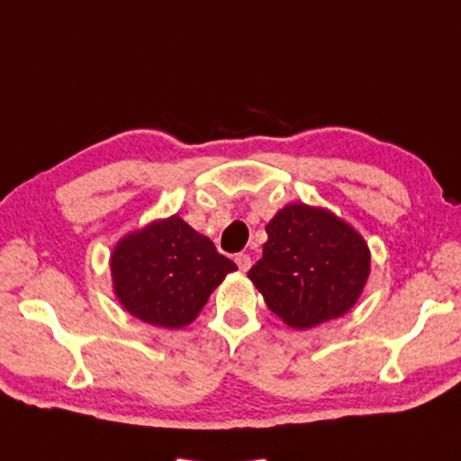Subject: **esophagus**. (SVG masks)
<instances>
[{
	"label": "esophagus",
	"mask_w": 461,
	"mask_h": 461,
	"mask_svg": "<svg viewBox=\"0 0 461 461\" xmlns=\"http://www.w3.org/2000/svg\"><path fill=\"white\" fill-rule=\"evenodd\" d=\"M235 263H238V267H240V271H249V267H251V257L248 255V253H238L235 255Z\"/></svg>",
	"instance_id": "1"
}]
</instances>
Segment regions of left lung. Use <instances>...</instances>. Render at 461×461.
Wrapping results in <instances>:
<instances>
[{
    "mask_svg": "<svg viewBox=\"0 0 461 461\" xmlns=\"http://www.w3.org/2000/svg\"><path fill=\"white\" fill-rule=\"evenodd\" d=\"M248 276L267 306L296 330L334 320L356 304L369 275L361 235L326 210L285 206Z\"/></svg>",
    "mask_w": 461,
    "mask_h": 461,
    "instance_id": "8db88e82",
    "label": "left lung"
}]
</instances>
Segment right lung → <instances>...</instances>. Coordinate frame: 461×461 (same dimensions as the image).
<instances>
[{
	"instance_id": "right-lung-1",
	"label": "right lung",
	"mask_w": 461,
	"mask_h": 461,
	"mask_svg": "<svg viewBox=\"0 0 461 461\" xmlns=\"http://www.w3.org/2000/svg\"><path fill=\"white\" fill-rule=\"evenodd\" d=\"M235 269L206 235L178 216L127 235L112 257L115 294L123 308L160 328L190 324L213 288Z\"/></svg>"
}]
</instances>
